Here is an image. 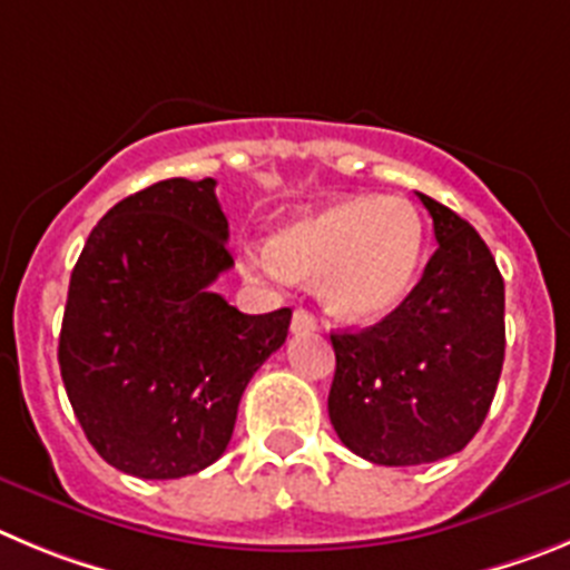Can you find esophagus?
Instances as JSON below:
<instances>
[{"label":"esophagus","instance_id":"1","mask_svg":"<svg viewBox=\"0 0 570 570\" xmlns=\"http://www.w3.org/2000/svg\"><path fill=\"white\" fill-rule=\"evenodd\" d=\"M315 330H317V321L312 312L306 309L292 312V332H295V335H306V332H315Z\"/></svg>","mask_w":570,"mask_h":570}]
</instances>
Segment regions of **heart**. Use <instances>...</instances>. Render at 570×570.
<instances>
[{
  "label": "heart",
  "instance_id": "obj_1",
  "mask_svg": "<svg viewBox=\"0 0 570 570\" xmlns=\"http://www.w3.org/2000/svg\"><path fill=\"white\" fill-rule=\"evenodd\" d=\"M425 227L406 198L346 196L304 209L240 249L244 273L284 284L321 281L323 306L343 321H377L409 295L423 264Z\"/></svg>",
  "mask_w": 570,
  "mask_h": 570
}]
</instances>
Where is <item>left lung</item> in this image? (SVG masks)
I'll return each mask as SVG.
<instances>
[{"instance_id":"1","label":"left lung","mask_w":570,"mask_h":570,"mask_svg":"<svg viewBox=\"0 0 570 570\" xmlns=\"http://www.w3.org/2000/svg\"><path fill=\"white\" fill-rule=\"evenodd\" d=\"M438 249L403 304L361 332H332L330 420L357 458L420 465L480 432L505 357V286L469 222L420 193Z\"/></svg>"}]
</instances>
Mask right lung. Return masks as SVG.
Here are the masks:
<instances>
[{
	"mask_svg": "<svg viewBox=\"0 0 570 570\" xmlns=\"http://www.w3.org/2000/svg\"><path fill=\"white\" fill-rule=\"evenodd\" d=\"M215 181L167 178L94 227L70 275L59 368L101 460L141 480L196 474L233 438L240 394L292 309L244 315L209 286L233 266Z\"/></svg>",
	"mask_w": 570,
	"mask_h": 570,
	"instance_id": "obj_1",
	"label": "right lung"
}]
</instances>
